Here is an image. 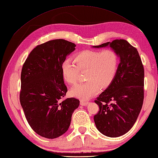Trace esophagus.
<instances>
[{"label":"esophagus","mask_w":158,"mask_h":158,"mask_svg":"<svg viewBox=\"0 0 158 158\" xmlns=\"http://www.w3.org/2000/svg\"><path fill=\"white\" fill-rule=\"evenodd\" d=\"M88 104V102H85V101H80V105H81L82 106H87Z\"/></svg>","instance_id":"34e87169"}]
</instances>
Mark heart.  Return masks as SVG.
I'll list each match as a JSON object with an SVG mask.
<instances>
[{"instance_id":"1","label":"heart","mask_w":158,"mask_h":158,"mask_svg":"<svg viewBox=\"0 0 158 158\" xmlns=\"http://www.w3.org/2000/svg\"><path fill=\"white\" fill-rule=\"evenodd\" d=\"M74 62L76 65L70 58L65 60L61 64V74L67 83L74 84L79 70H86L87 81L77 84L71 90L74 97L86 101L97 93L100 87L106 88L113 82L117 72L118 56L112 49L84 50L74 56Z\"/></svg>"}]
</instances>
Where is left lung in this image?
Here are the masks:
<instances>
[{
	"instance_id": "obj_1",
	"label": "left lung",
	"mask_w": 158,
	"mask_h": 158,
	"mask_svg": "<svg viewBox=\"0 0 158 158\" xmlns=\"http://www.w3.org/2000/svg\"><path fill=\"white\" fill-rule=\"evenodd\" d=\"M110 48L119 58L116 76L94 102L99 106L94 121L104 135L117 137L127 133L139 116L144 98V69L137 50L127 41L115 40L94 48Z\"/></svg>"
}]
</instances>
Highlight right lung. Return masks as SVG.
I'll list each match as a JSON object with an SVG mask.
<instances>
[{
	"instance_id": "right-lung-1",
	"label": "right lung",
	"mask_w": 158,
	"mask_h": 158,
	"mask_svg": "<svg viewBox=\"0 0 158 158\" xmlns=\"http://www.w3.org/2000/svg\"><path fill=\"white\" fill-rule=\"evenodd\" d=\"M74 44L58 39L35 48L23 66L20 102L35 132L48 139L66 133L79 100L68 98L61 74V64L74 52Z\"/></svg>"
}]
</instances>
